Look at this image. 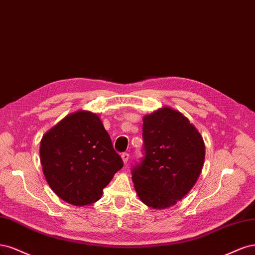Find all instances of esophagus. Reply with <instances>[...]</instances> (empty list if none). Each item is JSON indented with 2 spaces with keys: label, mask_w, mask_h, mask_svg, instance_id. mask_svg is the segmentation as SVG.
<instances>
[{
  "label": "esophagus",
  "mask_w": 255,
  "mask_h": 255,
  "mask_svg": "<svg viewBox=\"0 0 255 255\" xmlns=\"http://www.w3.org/2000/svg\"><path fill=\"white\" fill-rule=\"evenodd\" d=\"M121 157H122V159H123V162H124L125 164L128 162V160H129V157H130V154L128 153V152H123L122 153V155H121Z\"/></svg>",
  "instance_id": "esophagus-1"
}]
</instances>
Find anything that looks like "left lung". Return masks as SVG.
I'll list each match as a JSON object with an SVG mask.
<instances>
[{"instance_id": "1", "label": "left lung", "mask_w": 255, "mask_h": 255, "mask_svg": "<svg viewBox=\"0 0 255 255\" xmlns=\"http://www.w3.org/2000/svg\"><path fill=\"white\" fill-rule=\"evenodd\" d=\"M143 158L131 168L138 198L153 209L172 207L191 191L204 162L203 138L168 107L143 119Z\"/></svg>"}]
</instances>
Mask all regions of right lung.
<instances>
[{"mask_svg":"<svg viewBox=\"0 0 255 255\" xmlns=\"http://www.w3.org/2000/svg\"><path fill=\"white\" fill-rule=\"evenodd\" d=\"M40 161L54 193L74 205L97 201L124 165L102 121L89 111L72 113L47 131Z\"/></svg>","mask_w":255,"mask_h":255,"instance_id":"1","label":"right lung"}]
</instances>
